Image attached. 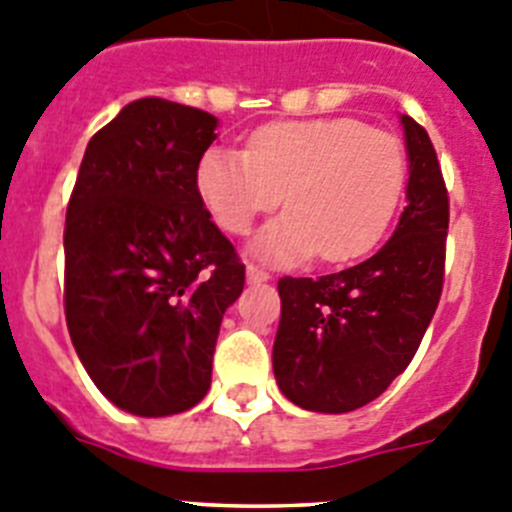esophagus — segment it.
<instances>
[{"label":"esophagus","instance_id":"34e87169","mask_svg":"<svg viewBox=\"0 0 512 512\" xmlns=\"http://www.w3.org/2000/svg\"><path fill=\"white\" fill-rule=\"evenodd\" d=\"M247 280H250V283H267V280H270V273L257 265H247Z\"/></svg>","mask_w":512,"mask_h":512}]
</instances>
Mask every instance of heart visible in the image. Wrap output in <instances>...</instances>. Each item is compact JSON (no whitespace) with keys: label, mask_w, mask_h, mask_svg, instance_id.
<instances>
[{"label":"heart","mask_w":512,"mask_h":512,"mask_svg":"<svg viewBox=\"0 0 512 512\" xmlns=\"http://www.w3.org/2000/svg\"><path fill=\"white\" fill-rule=\"evenodd\" d=\"M403 181L400 142L344 117L265 124L247 137V153L209 147L196 168L201 201L229 234H245L285 199L288 209L252 242L278 265L316 252L324 262L365 255L388 229Z\"/></svg>","instance_id":"b5f03b06"}]
</instances>
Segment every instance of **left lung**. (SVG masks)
I'll return each instance as SVG.
<instances>
[{"label": "left lung", "instance_id": "left-lung-1", "mask_svg": "<svg viewBox=\"0 0 512 512\" xmlns=\"http://www.w3.org/2000/svg\"><path fill=\"white\" fill-rule=\"evenodd\" d=\"M408 153L403 214L372 257L321 278H280L273 372L290 403L357 411L411 365L444 285L449 196L436 150L400 114Z\"/></svg>", "mask_w": 512, "mask_h": 512}]
</instances>
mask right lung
Returning <instances> with one entry per match:
<instances>
[{"instance_id":"obj_1","label":"right lung","mask_w":512,"mask_h":512,"mask_svg":"<svg viewBox=\"0 0 512 512\" xmlns=\"http://www.w3.org/2000/svg\"><path fill=\"white\" fill-rule=\"evenodd\" d=\"M219 119L147 96L86 147L66 211V324L96 388L132 416L204 400L245 265L196 188Z\"/></svg>"}]
</instances>
